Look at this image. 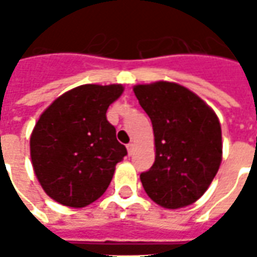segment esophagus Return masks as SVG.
<instances>
[{"label": "esophagus", "instance_id": "1", "mask_svg": "<svg viewBox=\"0 0 257 257\" xmlns=\"http://www.w3.org/2000/svg\"><path fill=\"white\" fill-rule=\"evenodd\" d=\"M127 152H128V154L132 156L134 152V143H128L127 144Z\"/></svg>", "mask_w": 257, "mask_h": 257}]
</instances>
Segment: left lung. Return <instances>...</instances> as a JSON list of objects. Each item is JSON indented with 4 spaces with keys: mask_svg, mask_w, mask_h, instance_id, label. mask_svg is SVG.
<instances>
[{
    "mask_svg": "<svg viewBox=\"0 0 257 257\" xmlns=\"http://www.w3.org/2000/svg\"><path fill=\"white\" fill-rule=\"evenodd\" d=\"M153 124L156 159L140 174L149 197L166 209L194 203L207 190L222 162V128L200 97L167 81L134 87Z\"/></svg>",
    "mask_w": 257,
    "mask_h": 257,
    "instance_id": "1",
    "label": "left lung"
}]
</instances>
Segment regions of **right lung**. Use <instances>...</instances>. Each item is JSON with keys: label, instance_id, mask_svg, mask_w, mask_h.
Segmentation results:
<instances>
[{"label": "right lung", "instance_id": "obj_1", "mask_svg": "<svg viewBox=\"0 0 257 257\" xmlns=\"http://www.w3.org/2000/svg\"><path fill=\"white\" fill-rule=\"evenodd\" d=\"M121 93V84L80 85L41 114L30 139L31 162L55 202L84 207L107 190L115 164L127 156L105 115Z\"/></svg>", "mask_w": 257, "mask_h": 257}]
</instances>
